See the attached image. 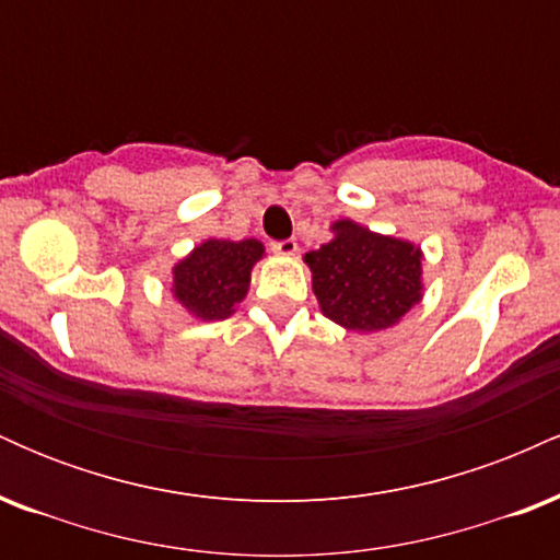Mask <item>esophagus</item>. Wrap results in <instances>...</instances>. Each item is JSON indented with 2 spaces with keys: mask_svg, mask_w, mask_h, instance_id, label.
Here are the masks:
<instances>
[{
  "mask_svg": "<svg viewBox=\"0 0 560 560\" xmlns=\"http://www.w3.org/2000/svg\"><path fill=\"white\" fill-rule=\"evenodd\" d=\"M273 253L284 255V258H292V255H298V242H294V240L273 242Z\"/></svg>",
  "mask_w": 560,
  "mask_h": 560,
  "instance_id": "obj_1",
  "label": "esophagus"
}]
</instances>
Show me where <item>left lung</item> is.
<instances>
[{"instance_id": "left-lung-1", "label": "left lung", "mask_w": 560, "mask_h": 560, "mask_svg": "<svg viewBox=\"0 0 560 560\" xmlns=\"http://www.w3.org/2000/svg\"><path fill=\"white\" fill-rule=\"evenodd\" d=\"M331 240L305 253L320 313L347 331L374 334L397 326L423 300V249L339 218Z\"/></svg>"}]
</instances>
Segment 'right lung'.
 <instances>
[{"label": "right lung", "instance_id": "right-lung-1", "mask_svg": "<svg viewBox=\"0 0 560 560\" xmlns=\"http://www.w3.org/2000/svg\"><path fill=\"white\" fill-rule=\"evenodd\" d=\"M266 258L260 240L199 242L189 255L173 262L171 294L197 320H223L234 316L247 298L255 262Z\"/></svg>", "mask_w": 560, "mask_h": 560}]
</instances>
